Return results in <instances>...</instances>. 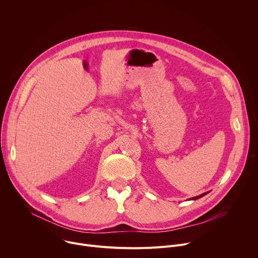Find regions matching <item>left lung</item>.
<instances>
[{"mask_svg":"<svg viewBox=\"0 0 258 258\" xmlns=\"http://www.w3.org/2000/svg\"><path fill=\"white\" fill-rule=\"evenodd\" d=\"M210 192V191H209ZM209 192H206V193H203V194H201V195H199V196H196V197H193V198H190L189 200H197V199H199V198H201V197H203V196H205L206 194H208Z\"/></svg>","mask_w":258,"mask_h":258,"instance_id":"obj_1","label":"left lung"}]
</instances>
